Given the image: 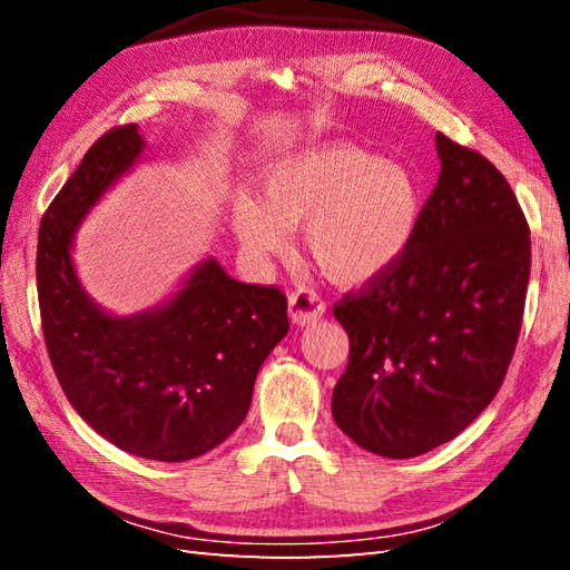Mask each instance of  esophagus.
<instances>
[{
  "label": "esophagus",
  "mask_w": 570,
  "mask_h": 570,
  "mask_svg": "<svg viewBox=\"0 0 570 570\" xmlns=\"http://www.w3.org/2000/svg\"><path fill=\"white\" fill-rule=\"evenodd\" d=\"M323 311L325 306L321 304V298L308 292H294L288 296V318L296 325H308L313 321H318L323 316Z\"/></svg>",
  "instance_id": "esophagus-1"
}]
</instances>
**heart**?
<instances>
[{
    "label": "heart",
    "mask_w": 570,
    "mask_h": 570,
    "mask_svg": "<svg viewBox=\"0 0 570 570\" xmlns=\"http://www.w3.org/2000/svg\"><path fill=\"white\" fill-rule=\"evenodd\" d=\"M423 215V193L406 166L350 141H325L269 168L262 203L239 196L233 225L254 262L286 252L304 227V249L337 286H365L404 257Z\"/></svg>",
    "instance_id": "obj_1"
}]
</instances>
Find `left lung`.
Returning <instances> with one entry per match:
<instances>
[{
    "label": "left lung",
    "instance_id": "left-lung-1",
    "mask_svg": "<svg viewBox=\"0 0 570 570\" xmlns=\"http://www.w3.org/2000/svg\"><path fill=\"white\" fill-rule=\"evenodd\" d=\"M441 174L390 272L333 313L350 360L333 419L360 448L414 458L468 429L500 392L522 331L531 239L507 178L435 135Z\"/></svg>",
    "mask_w": 570,
    "mask_h": 570
}]
</instances>
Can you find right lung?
<instances>
[{
	"mask_svg": "<svg viewBox=\"0 0 570 570\" xmlns=\"http://www.w3.org/2000/svg\"><path fill=\"white\" fill-rule=\"evenodd\" d=\"M141 151L137 125H125L82 156L41 220L36 284L48 357L72 409L122 451L180 463L245 421L262 362L288 333L286 296L208 259L154 311L117 318L95 304L72 266V235Z\"/></svg>",
	"mask_w": 570,
	"mask_h": 570,
	"instance_id": "1",
	"label": "right lung"
}]
</instances>
